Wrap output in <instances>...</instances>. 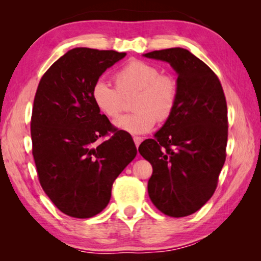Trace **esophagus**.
Wrapping results in <instances>:
<instances>
[{"mask_svg":"<svg viewBox=\"0 0 261 261\" xmlns=\"http://www.w3.org/2000/svg\"><path fill=\"white\" fill-rule=\"evenodd\" d=\"M134 141H135V144H136V147L138 148L140 143H141V141H143V138H141V137H134Z\"/></svg>","mask_w":261,"mask_h":261,"instance_id":"esophagus-1","label":"esophagus"}]
</instances>
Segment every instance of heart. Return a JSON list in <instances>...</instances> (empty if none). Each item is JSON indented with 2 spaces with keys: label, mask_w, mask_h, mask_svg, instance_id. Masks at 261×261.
<instances>
[{
  "label": "heart",
  "mask_w": 261,
  "mask_h": 261,
  "mask_svg": "<svg viewBox=\"0 0 261 261\" xmlns=\"http://www.w3.org/2000/svg\"><path fill=\"white\" fill-rule=\"evenodd\" d=\"M115 87L107 82H95L91 96L99 112L108 118L116 117L123 108V96L135 93L136 112L117 117L114 125L132 135L151 131L156 121L165 122L173 115L178 100L179 86L171 74H162L152 63L132 60L114 74Z\"/></svg>",
  "instance_id": "b5f03b06"
}]
</instances>
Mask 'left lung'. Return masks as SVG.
Listing matches in <instances>:
<instances>
[{
  "label": "left lung",
  "instance_id": "8db88e82",
  "mask_svg": "<svg viewBox=\"0 0 261 261\" xmlns=\"http://www.w3.org/2000/svg\"><path fill=\"white\" fill-rule=\"evenodd\" d=\"M144 56L168 62L178 76L173 115L138 151L153 167L147 190L154 206L183 218L200 210L218 187L228 139L226 96L208 65L184 48Z\"/></svg>",
  "mask_w": 261,
  "mask_h": 261
}]
</instances>
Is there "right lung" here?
I'll list each match as a JSON object with an SVG mask.
<instances>
[{"mask_svg":"<svg viewBox=\"0 0 261 261\" xmlns=\"http://www.w3.org/2000/svg\"><path fill=\"white\" fill-rule=\"evenodd\" d=\"M125 55L73 48L47 70L34 96L31 137L38 177L53 204L72 218L106 208L114 180L137 155L131 136L114 127L91 96L101 74Z\"/></svg>","mask_w":261,"mask_h":261,"instance_id":"obj_1","label":"right lung"}]
</instances>
